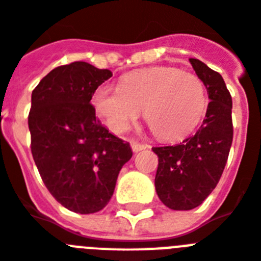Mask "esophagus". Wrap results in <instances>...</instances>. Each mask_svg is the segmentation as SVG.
<instances>
[{"label":"esophagus","mask_w":261,"mask_h":261,"mask_svg":"<svg viewBox=\"0 0 261 261\" xmlns=\"http://www.w3.org/2000/svg\"><path fill=\"white\" fill-rule=\"evenodd\" d=\"M148 146L144 143H139V142H135V141H131V148L134 152H138V151H142L144 148H147Z\"/></svg>","instance_id":"obj_1"}]
</instances>
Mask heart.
Here are the masks:
<instances>
[{"instance_id":"b5f03b06","label":"heart","mask_w":261,"mask_h":261,"mask_svg":"<svg viewBox=\"0 0 261 261\" xmlns=\"http://www.w3.org/2000/svg\"><path fill=\"white\" fill-rule=\"evenodd\" d=\"M207 93L199 76L174 67L131 74L120 87L99 86L93 105L114 134H123L142 111L162 141H178L198 126L207 109Z\"/></svg>"}]
</instances>
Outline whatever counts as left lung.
<instances>
[{
    "instance_id": "1",
    "label": "left lung",
    "mask_w": 261,
    "mask_h": 261,
    "mask_svg": "<svg viewBox=\"0 0 261 261\" xmlns=\"http://www.w3.org/2000/svg\"><path fill=\"white\" fill-rule=\"evenodd\" d=\"M190 62L211 100L203 124L181 143L152 147L159 162L155 190L162 203L175 211L198 207L214 191L233 137L232 98L223 76L196 58Z\"/></svg>"
}]
</instances>
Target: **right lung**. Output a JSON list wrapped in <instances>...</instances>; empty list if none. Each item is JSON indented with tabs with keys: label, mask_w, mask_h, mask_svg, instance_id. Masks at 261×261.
<instances>
[{
	"label": "right lung",
	"mask_w": 261,
	"mask_h": 261,
	"mask_svg": "<svg viewBox=\"0 0 261 261\" xmlns=\"http://www.w3.org/2000/svg\"><path fill=\"white\" fill-rule=\"evenodd\" d=\"M113 76L107 69L73 62L51 70L32 93V154L46 188L78 214L106 207L118 175L133 156L130 144L109 133L90 100Z\"/></svg>",
	"instance_id": "1"
}]
</instances>
